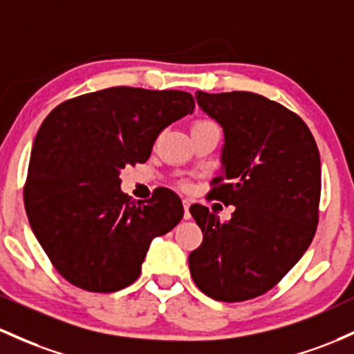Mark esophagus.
Masks as SVG:
<instances>
[{
	"instance_id": "esophagus-1",
	"label": "esophagus",
	"mask_w": 354,
	"mask_h": 354,
	"mask_svg": "<svg viewBox=\"0 0 354 354\" xmlns=\"http://www.w3.org/2000/svg\"><path fill=\"white\" fill-rule=\"evenodd\" d=\"M189 205H192V203H189V201H188V200H183V208H185V218H186V220H188V218H189V216H192V215H189Z\"/></svg>"
}]
</instances>
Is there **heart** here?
<instances>
[{"mask_svg":"<svg viewBox=\"0 0 354 354\" xmlns=\"http://www.w3.org/2000/svg\"><path fill=\"white\" fill-rule=\"evenodd\" d=\"M207 126H215V122H212V120H207V119H200L193 124V129H198V127H207Z\"/></svg>","mask_w":354,"mask_h":354,"instance_id":"heart-1","label":"heart"}]
</instances>
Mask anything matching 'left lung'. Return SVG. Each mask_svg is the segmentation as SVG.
I'll return each instance as SVG.
<instances>
[{
  "instance_id": "1",
  "label": "left lung",
  "mask_w": 354,
  "mask_h": 354,
  "mask_svg": "<svg viewBox=\"0 0 354 354\" xmlns=\"http://www.w3.org/2000/svg\"><path fill=\"white\" fill-rule=\"evenodd\" d=\"M198 106L223 127V174L208 196L234 205L230 221L203 205L189 213L203 232L189 254L201 292L242 302L269 292L304 255L319 221L321 159L296 112L254 92L207 94Z\"/></svg>"
}]
</instances>
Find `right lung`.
Wrapping results in <instances>:
<instances>
[{
	"label": "right lung",
	"instance_id": "1",
	"mask_svg": "<svg viewBox=\"0 0 354 354\" xmlns=\"http://www.w3.org/2000/svg\"><path fill=\"white\" fill-rule=\"evenodd\" d=\"M195 109L183 91L111 87L65 100L35 138L23 188L26 216L58 274L88 292H115L141 274L151 240L183 218L180 196L120 192V169L146 162L165 127Z\"/></svg>",
	"mask_w": 354,
	"mask_h": 354
}]
</instances>
